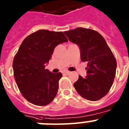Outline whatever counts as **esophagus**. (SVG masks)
<instances>
[{
  "label": "esophagus",
  "mask_w": 129,
  "mask_h": 129,
  "mask_svg": "<svg viewBox=\"0 0 129 129\" xmlns=\"http://www.w3.org/2000/svg\"><path fill=\"white\" fill-rule=\"evenodd\" d=\"M70 71H65V72H64L63 74H64L68 75V74H70Z\"/></svg>",
  "instance_id": "obj_1"
}]
</instances>
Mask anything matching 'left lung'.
Instances as JSON below:
<instances>
[{"label":"left lung","instance_id":"left-lung-1","mask_svg":"<svg viewBox=\"0 0 129 129\" xmlns=\"http://www.w3.org/2000/svg\"><path fill=\"white\" fill-rule=\"evenodd\" d=\"M64 33L79 46L81 61L88 62L86 78L79 76L74 84L76 91L87 100H100L109 92L116 76L117 62L111 50L103 36L93 29L77 28Z\"/></svg>","mask_w":129,"mask_h":129}]
</instances>
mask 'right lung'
Wrapping results in <instances>:
<instances>
[{
  "instance_id": "obj_1",
  "label": "right lung",
  "mask_w": 129,
  "mask_h": 129,
  "mask_svg": "<svg viewBox=\"0 0 129 129\" xmlns=\"http://www.w3.org/2000/svg\"><path fill=\"white\" fill-rule=\"evenodd\" d=\"M68 41L62 31L40 29L26 37L13 61V74L22 95L38 106L50 103L56 96L61 72L45 69L54 48Z\"/></svg>"
}]
</instances>
